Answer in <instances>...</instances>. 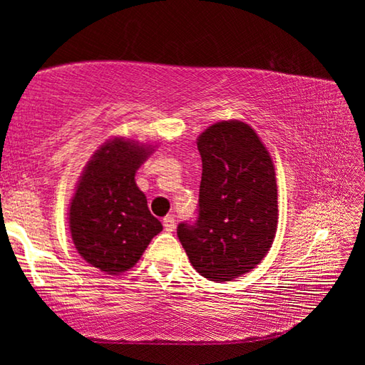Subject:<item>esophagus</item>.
Masks as SVG:
<instances>
[{
    "label": "esophagus",
    "instance_id": "esophagus-1",
    "mask_svg": "<svg viewBox=\"0 0 365 365\" xmlns=\"http://www.w3.org/2000/svg\"><path fill=\"white\" fill-rule=\"evenodd\" d=\"M163 224H164V230H165V232H174V228H175V219L172 217V215H168V217H164Z\"/></svg>",
    "mask_w": 365,
    "mask_h": 365
}]
</instances>
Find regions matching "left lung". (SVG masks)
Returning <instances> with one entry per match:
<instances>
[{
  "label": "left lung",
  "mask_w": 365,
  "mask_h": 365,
  "mask_svg": "<svg viewBox=\"0 0 365 365\" xmlns=\"http://www.w3.org/2000/svg\"><path fill=\"white\" fill-rule=\"evenodd\" d=\"M202 159L200 215L178 240L197 274L232 282L267 256L279 227L275 165L250 123L209 125L196 140Z\"/></svg>",
  "instance_id": "1"
}]
</instances>
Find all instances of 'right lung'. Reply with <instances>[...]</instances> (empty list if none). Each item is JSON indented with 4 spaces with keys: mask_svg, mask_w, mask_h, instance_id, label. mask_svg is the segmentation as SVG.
I'll return each instance as SVG.
<instances>
[{
    "mask_svg": "<svg viewBox=\"0 0 365 365\" xmlns=\"http://www.w3.org/2000/svg\"><path fill=\"white\" fill-rule=\"evenodd\" d=\"M158 145L113 137L96 148L67 209L73 246L91 267L119 275L135 267L163 224L135 182Z\"/></svg>",
    "mask_w": 365,
    "mask_h": 365,
    "instance_id": "right-lung-1",
    "label": "right lung"
}]
</instances>
